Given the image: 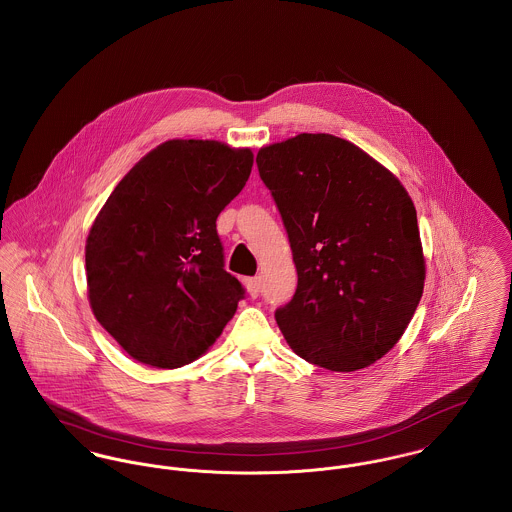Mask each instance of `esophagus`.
Returning <instances> with one entry per match:
<instances>
[{"label":"esophagus","mask_w":512,"mask_h":512,"mask_svg":"<svg viewBox=\"0 0 512 512\" xmlns=\"http://www.w3.org/2000/svg\"><path fill=\"white\" fill-rule=\"evenodd\" d=\"M243 284H245V288H247L251 298L259 296V292H261V278L259 276H249V278L243 280Z\"/></svg>","instance_id":"1"}]
</instances>
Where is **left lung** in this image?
I'll use <instances>...</instances> for the list:
<instances>
[{
	"mask_svg": "<svg viewBox=\"0 0 512 512\" xmlns=\"http://www.w3.org/2000/svg\"><path fill=\"white\" fill-rule=\"evenodd\" d=\"M257 167L286 228L298 286L275 312L292 351L333 372L388 353L415 314L425 259L413 200L351 142L298 134Z\"/></svg>",
	"mask_w": 512,
	"mask_h": 512,
	"instance_id": "obj_1",
	"label": "left lung"
}]
</instances>
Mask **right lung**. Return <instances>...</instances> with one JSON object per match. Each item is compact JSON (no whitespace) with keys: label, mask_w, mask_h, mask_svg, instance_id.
Segmentation results:
<instances>
[{"label":"right lung","mask_w":512,"mask_h":512,"mask_svg":"<svg viewBox=\"0 0 512 512\" xmlns=\"http://www.w3.org/2000/svg\"><path fill=\"white\" fill-rule=\"evenodd\" d=\"M251 150L169 140L107 198L85 245L89 304L138 362L179 368L208 351L245 288L224 269L218 214L241 193Z\"/></svg>","instance_id":"1"}]
</instances>
